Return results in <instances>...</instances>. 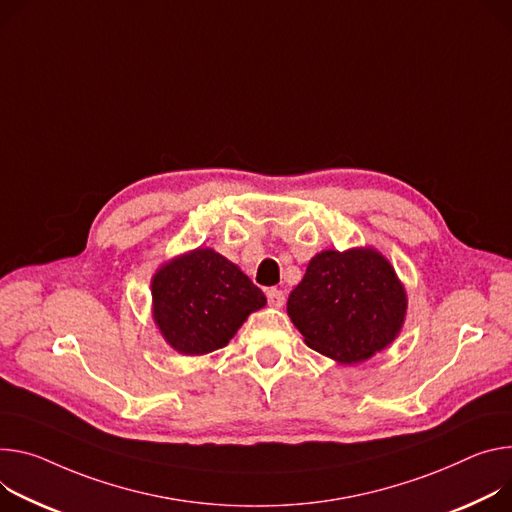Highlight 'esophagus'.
Returning <instances> with one entry per match:
<instances>
[{"mask_svg": "<svg viewBox=\"0 0 512 512\" xmlns=\"http://www.w3.org/2000/svg\"><path fill=\"white\" fill-rule=\"evenodd\" d=\"M265 296H267L269 306H273V308H282L284 302H286V294L282 290H277V288H267Z\"/></svg>", "mask_w": 512, "mask_h": 512, "instance_id": "1", "label": "esophagus"}]
</instances>
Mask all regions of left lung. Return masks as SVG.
I'll list each match as a JSON object with an SVG mask.
<instances>
[{"mask_svg":"<svg viewBox=\"0 0 512 512\" xmlns=\"http://www.w3.org/2000/svg\"><path fill=\"white\" fill-rule=\"evenodd\" d=\"M288 314L310 349L341 363H357L396 339L406 294L378 251H322L292 290Z\"/></svg>","mask_w":512,"mask_h":512,"instance_id":"1","label":"left lung"}]
</instances>
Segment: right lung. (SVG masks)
<instances>
[{
	"mask_svg": "<svg viewBox=\"0 0 512 512\" xmlns=\"http://www.w3.org/2000/svg\"><path fill=\"white\" fill-rule=\"evenodd\" d=\"M151 288L155 322L183 355L224 347L247 316L267 302L235 263L212 249H196L163 265Z\"/></svg>",
	"mask_w": 512,
	"mask_h": 512,
	"instance_id": "obj_1",
	"label": "right lung"
}]
</instances>
